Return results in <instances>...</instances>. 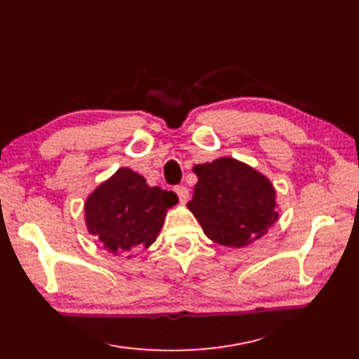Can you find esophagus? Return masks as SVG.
I'll use <instances>...</instances> for the list:
<instances>
[{
	"mask_svg": "<svg viewBox=\"0 0 359 359\" xmlns=\"http://www.w3.org/2000/svg\"><path fill=\"white\" fill-rule=\"evenodd\" d=\"M174 192H176V194H177L180 203L185 205L187 201H188V198H189L188 188H185V187H176V188H174Z\"/></svg>",
	"mask_w": 359,
	"mask_h": 359,
	"instance_id": "34e87169",
	"label": "esophagus"
}]
</instances>
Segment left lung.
Wrapping results in <instances>:
<instances>
[{
  "label": "left lung",
  "instance_id": "obj_1",
  "mask_svg": "<svg viewBox=\"0 0 359 359\" xmlns=\"http://www.w3.org/2000/svg\"><path fill=\"white\" fill-rule=\"evenodd\" d=\"M192 171L198 180L187 206L210 241L241 249L261 240L278 222L273 183L250 165L224 156Z\"/></svg>",
  "mask_w": 359,
  "mask_h": 359
}]
</instances>
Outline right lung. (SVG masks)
I'll return each instance as SVG.
<instances>
[{
    "mask_svg": "<svg viewBox=\"0 0 359 359\" xmlns=\"http://www.w3.org/2000/svg\"><path fill=\"white\" fill-rule=\"evenodd\" d=\"M177 201L174 192L147 185L141 174L123 167L88 196L85 224L104 250L130 259L133 250H147L156 241Z\"/></svg>",
    "mask_w": 359,
    "mask_h": 359,
    "instance_id": "obj_1",
    "label": "right lung"
}]
</instances>
